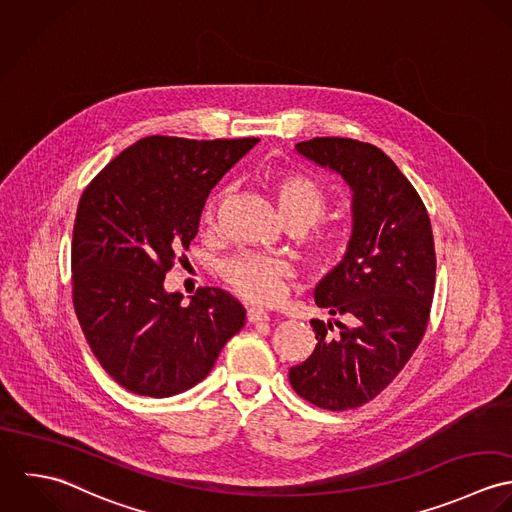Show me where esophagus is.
<instances>
[{
  "instance_id": "34e87169",
  "label": "esophagus",
  "mask_w": 512,
  "mask_h": 512,
  "mask_svg": "<svg viewBox=\"0 0 512 512\" xmlns=\"http://www.w3.org/2000/svg\"><path fill=\"white\" fill-rule=\"evenodd\" d=\"M247 320H249L251 324L265 322V320H269V312H267V310H263V308H247Z\"/></svg>"
}]
</instances>
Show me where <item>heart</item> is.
Instances as JSON below:
<instances>
[{"label":"heart","instance_id":"obj_1","mask_svg":"<svg viewBox=\"0 0 512 512\" xmlns=\"http://www.w3.org/2000/svg\"><path fill=\"white\" fill-rule=\"evenodd\" d=\"M273 198L279 207L283 221L293 229H307L308 247L318 255H330L344 247L346 235L338 225H316L328 207L326 190L312 178L299 172H279L269 180ZM219 198H213L205 217L213 221ZM291 265L283 259L243 253L225 261L219 269L223 283L241 295L243 299L259 305L275 303L285 289V281L291 277Z\"/></svg>","mask_w":512,"mask_h":512}]
</instances>
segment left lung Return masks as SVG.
Instances as JSON below:
<instances>
[{
	"instance_id": "obj_1",
	"label": "left lung",
	"mask_w": 512,
	"mask_h": 512,
	"mask_svg": "<svg viewBox=\"0 0 512 512\" xmlns=\"http://www.w3.org/2000/svg\"><path fill=\"white\" fill-rule=\"evenodd\" d=\"M297 150L352 188L354 229L342 263L314 291L318 307L350 324L334 320V330L310 320L316 346L289 380L316 408H360L394 382L425 334L435 291L431 221L408 178L374 144L326 136Z\"/></svg>"
}]
</instances>
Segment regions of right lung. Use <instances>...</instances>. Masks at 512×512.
Returning a JSON list of instances; mask_svg holds the SVG:
<instances>
[{
  "mask_svg": "<svg viewBox=\"0 0 512 512\" xmlns=\"http://www.w3.org/2000/svg\"><path fill=\"white\" fill-rule=\"evenodd\" d=\"M259 138L146 136L93 178L73 227V305L106 374L138 396L168 398L202 382L245 324L227 291L190 305L166 273L198 233L211 188Z\"/></svg>",
  "mask_w": 512,
  "mask_h": 512,
  "instance_id": "1",
  "label": "right lung"
}]
</instances>
